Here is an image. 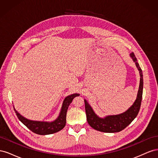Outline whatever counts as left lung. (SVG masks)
<instances>
[{
	"label": "left lung",
	"mask_w": 158,
	"mask_h": 158,
	"mask_svg": "<svg viewBox=\"0 0 158 158\" xmlns=\"http://www.w3.org/2000/svg\"><path fill=\"white\" fill-rule=\"evenodd\" d=\"M130 55L135 63L138 70H139L140 76V86L136 101L126 112L120 114H117V115L107 116L104 118H102L95 114L93 109L89 106L88 103L84 100L85 109L88 123L89 126L94 128L95 130L110 133L120 132L123 131V129H125L128 125H130L134 119L136 117L138 112L140 111L143 92L142 71L140 67L139 64L137 62V59L135 54L132 52Z\"/></svg>",
	"instance_id": "left-lung-1"
}]
</instances>
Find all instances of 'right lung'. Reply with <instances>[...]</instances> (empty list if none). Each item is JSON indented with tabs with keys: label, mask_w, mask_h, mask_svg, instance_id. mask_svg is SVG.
Returning <instances> with one entry per match:
<instances>
[{
	"label": "right lung",
	"mask_w": 158,
	"mask_h": 158,
	"mask_svg": "<svg viewBox=\"0 0 158 158\" xmlns=\"http://www.w3.org/2000/svg\"><path fill=\"white\" fill-rule=\"evenodd\" d=\"M79 95H80L78 94H74L66 97L63 102V106H62L61 111L59 117L55 121L51 123L28 120V119L24 118L21 114H19L16 111L15 109H14V111H15L19 120L33 132L40 135H51V134H53L60 131L65 127L66 121V112H67L69 105L71 103L72 101H73L75 97L79 96Z\"/></svg>",
	"instance_id": "obj_1"
}]
</instances>
